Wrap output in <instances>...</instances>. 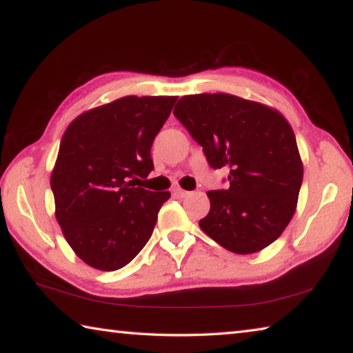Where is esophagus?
Wrapping results in <instances>:
<instances>
[{
  "mask_svg": "<svg viewBox=\"0 0 353 353\" xmlns=\"http://www.w3.org/2000/svg\"><path fill=\"white\" fill-rule=\"evenodd\" d=\"M172 193H174V196H177V198H187V196L190 194V191H185L182 188L176 187L174 190H172Z\"/></svg>",
  "mask_w": 353,
  "mask_h": 353,
  "instance_id": "esophagus-1",
  "label": "esophagus"
}]
</instances>
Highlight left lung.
<instances>
[{
	"label": "left lung",
	"mask_w": 353,
	"mask_h": 353,
	"mask_svg": "<svg viewBox=\"0 0 353 353\" xmlns=\"http://www.w3.org/2000/svg\"><path fill=\"white\" fill-rule=\"evenodd\" d=\"M174 117L202 146L227 188L207 191L201 229L235 254H254L282 235L296 212L303 168L290 123L277 110L227 93L179 99Z\"/></svg>",
	"instance_id": "1"
}]
</instances>
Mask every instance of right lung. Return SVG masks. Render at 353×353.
Here are the masks:
<instances>
[{
    "instance_id": "obj_1",
    "label": "right lung",
    "mask_w": 353,
    "mask_h": 353,
    "mask_svg": "<svg viewBox=\"0 0 353 353\" xmlns=\"http://www.w3.org/2000/svg\"><path fill=\"white\" fill-rule=\"evenodd\" d=\"M176 99L124 97L82 113L65 130L51 174L56 218L71 249L92 268L117 271L151 238L171 194L134 182L154 170L152 141Z\"/></svg>"
}]
</instances>
